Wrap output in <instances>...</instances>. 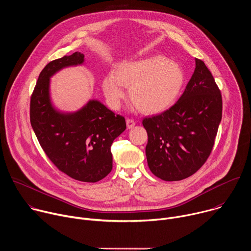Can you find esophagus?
I'll return each mask as SVG.
<instances>
[{
  "label": "esophagus",
  "instance_id": "34e87169",
  "mask_svg": "<svg viewBox=\"0 0 251 251\" xmlns=\"http://www.w3.org/2000/svg\"><path fill=\"white\" fill-rule=\"evenodd\" d=\"M126 124H127V128L128 129H132L135 126V121L132 119H127L126 120Z\"/></svg>",
  "mask_w": 251,
  "mask_h": 251
}]
</instances>
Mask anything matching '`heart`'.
<instances>
[{
  "mask_svg": "<svg viewBox=\"0 0 251 251\" xmlns=\"http://www.w3.org/2000/svg\"><path fill=\"white\" fill-rule=\"evenodd\" d=\"M182 65L162 54L120 62L115 73L107 74L102 88L107 103L118 109L125 98L124 86L130 99L142 113H162L175 104L185 85Z\"/></svg>",
  "mask_w": 251,
  "mask_h": 251,
  "instance_id": "obj_1",
  "label": "heart"
}]
</instances>
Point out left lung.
Masks as SVG:
<instances>
[{
    "mask_svg": "<svg viewBox=\"0 0 251 251\" xmlns=\"http://www.w3.org/2000/svg\"><path fill=\"white\" fill-rule=\"evenodd\" d=\"M223 114L221 91L210 71L196 58L183 95L167 111L145 118L146 157L151 172L164 181H181L206 161Z\"/></svg>",
    "mask_w": 251,
    "mask_h": 251,
    "instance_id": "left-lung-1",
    "label": "left lung"
}]
</instances>
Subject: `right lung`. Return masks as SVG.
<instances>
[{
  "instance_id": "right-lung-1",
  "label": "right lung",
  "mask_w": 251,
  "mask_h": 251,
  "mask_svg": "<svg viewBox=\"0 0 251 251\" xmlns=\"http://www.w3.org/2000/svg\"><path fill=\"white\" fill-rule=\"evenodd\" d=\"M83 63L84 54L76 51L47 64L32 92L29 115L42 148L57 169L75 180L95 183L111 172V145L126 122L96 99L75 112L53 105L50 78L63 68Z\"/></svg>"
}]
</instances>
